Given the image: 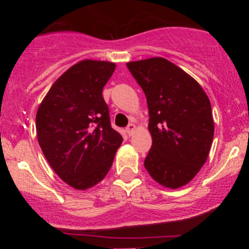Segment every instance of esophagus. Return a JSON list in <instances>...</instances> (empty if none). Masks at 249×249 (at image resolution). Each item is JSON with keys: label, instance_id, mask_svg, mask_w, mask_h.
Returning <instances> with one entry per match:
<instances>
[{"label": "esophagus", "instance_id": "1", "mask_svg": "<svg viewBox=\"0 0 249 249\" xmlns=\"http://www.w3.org/2000/svg\"><path fill=\"white\" fill-rule=\"evenodd\" d=\"M134 131H136V125L134 124H128L127 127H126V132L128 136H132L134 133Z\"/></svg>", "mask_w": 249, "mask_h": 249}]
</instances>
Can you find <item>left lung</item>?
<instances>
[{
    "instance_id": "left-lung-1",
    "label": "left lung",
    "mask_w": 249,
    "mask_h": 249,
    "mask_svg": "<svg viewBox=\"0 0 249 249\" xmlns=\"http://www.w3.org/2000/svg\"><path fill=\"white\" fill-rule=\"evenodd\" d=\"M126 65L147 101L152 146L145 168L161 186H185L204 166L212 146L210 99L193 77L162 57Z\"/></svg>"
}]
</instances>
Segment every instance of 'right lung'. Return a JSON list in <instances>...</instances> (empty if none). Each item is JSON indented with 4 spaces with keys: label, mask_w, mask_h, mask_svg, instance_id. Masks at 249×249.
I'll return each mask as SVG.
<instances>
[{
    "label": "right lung",
    "mask_w": 249,
    "mask_h": 249,
    "mask_svg": "<svg viewBox=\"0 0 249 249\" xmlns=\"http://www.w3.org/2000/svg\"><path fill=\"white\" fill-rule=\"evenodd\" d=\"M115 63L84 59L51 85L36 113L42 152L63 181L85 191L105 178L123 137L111 127L103 88Z\"/></svg>",
    "instance_id": "obj_1"
}]
</instances>
